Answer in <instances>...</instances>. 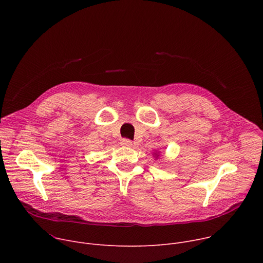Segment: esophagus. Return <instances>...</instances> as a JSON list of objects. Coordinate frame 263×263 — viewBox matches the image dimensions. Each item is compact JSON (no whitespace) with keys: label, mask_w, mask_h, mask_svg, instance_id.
<instances>
[{"label":"esophagus","mask_w":263,"mask_h":263,"mask_svg":"<svg viewBox=\"0 0 263 263\" xmlns=\"http://www.w3.org/2000/svg\"><path fill=\"white\" fill-rule=\"evenodd\" d=\"M121 144L124 145V146H131V145H132V141H131L130 139L124 138V139L121 140Z\"/></svg>","instance_id":"esophagus-1"}]
</instances>
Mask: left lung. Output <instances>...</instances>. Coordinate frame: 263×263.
Returning a JSON list of instances; mask_svg holds the SVG:
<instances>
[{
    "label": "left lung",
    "instance_id": "1",
    "mask_svg": "<svg viewBox=\"0 0 263 263\" xmlns=\"http://www.w3.org/2000/svg\"><path fill=\"white\" fill-rule=\"evenodd\" d=\"M153 157L157 160V159L160 157V151H155V152L153 153Z\"/></svg>",
    "mask_w": 263,
    "mask_h": 263
}]
</instances>
